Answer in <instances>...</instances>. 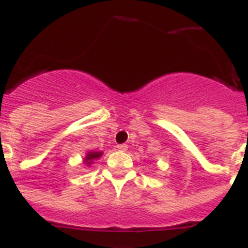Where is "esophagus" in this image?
I'll list each match as a JSON object with an SVG mask.
<instances>
[{
  "mask_svg": "<svg viewBox=\"0 0 248 248\" xmlns=\"http://www.w3.org/2000/svg\"><path fill=\"white\" fill-rule=\"evenodd\" d=\"M117 149H119V151H121V152H126L127 151V146H126V144H119V146H117Z\"/></svg>",
  "mask_w": 248,
  "mask_h": 248,
  "instance_id": "obj_1",
  "label": "esophagus"
}]
</instances>
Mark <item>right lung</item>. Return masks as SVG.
Instances as JSON below:
<instances>
[{"label":"right lung","instance_id":"add662e5","mask_svg":"<svg viewBox=\"0 0 248 248\" xmlns=\"http://www.w3.org/2000/svg\"><path fill=\"white\" fill-rule=\"evenodd\" d=\"M101 155H102V152H88V153H86V157L84 158V163L88 164V166H90V164H93V160L100 158Z\"/></svg>","mask_w":248,"mask_h":248}]
</instances>
